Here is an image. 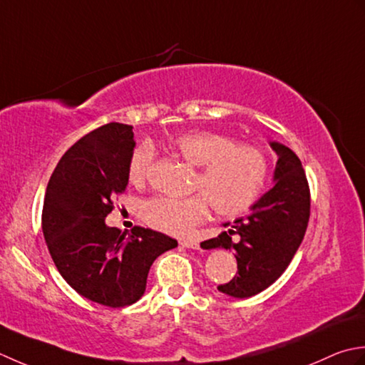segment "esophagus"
<instances>
[{
  "label": "esophagus",
  "instance_id": "1",
  "mask_svg": "<svg viewBox=\"0 0 365 365\" xmlns=\"http://www.w3.org/2000/svg\"><path fill=\"white\" fill-rule=\"evenodd\" d=\"M180 244L182 245V247H187V249H198L200 247L197 240H182Z\"/></svg>",
  "mask_w": 365,
  "mask_h": 365
}]
</instances>
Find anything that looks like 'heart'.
Returning a JSON list of instances; mask_svg holds the SVG:
<instances>
[{
	"label": "heart",
	"instance_id": "obj_1",
	"mask_svg": "<svg viewBox=\"0 0 365 365\" xmlns=\"http://www.w3.org/2000/svg\"><path fill=\"white\" fill-rule=\"evenodd\" d=\"M172 150L198 167L192 197L158 195L141 205L148 225L170 235H185L202 224L210 206L222 215H235L255 203L267 178V159L255 146L237 145L219 132L192 130L172 140ZM154 160L150 143L138 145L129 159V180L143 184Z\"/></svg>",
	"mask_w": 365,
	"mask_h": 365
}]
</instances>
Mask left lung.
<instances>
[{"mask_svg":"<svg viewBox=\"0 0 365 365\" xmlns=\"http://www.w3.org/2000/svg\"><path fill=\"white\" fill-rule=\"evenodd\" d=\"M277 154L276 184L236 219L227 232L202 242L203 249H230L237 262L236 276L217 289L233 297H250L276 282L292 262L306 235L310 189L299 158L285 145L271 141Z\"/></svg>","mask_w":365,"mask_h":365,"instance_id":"obj_1","label":"left lung"}]
</instances>
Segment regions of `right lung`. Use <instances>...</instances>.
Listing matches in <instances>:
<instances>
[{
	"instance_id": "1",
	"label": "right lung",
	"mask_w": 365,
	"mask_h": 365,
	"mask_svg": "<svg viewBox=\"0 0 365 365\" xmlns=\"http://www.w3.org/2000/svg\"><path fill=\"white\" fill-rule=\"evenodd\" d=\"M132 125L108 123L81 137L59 159L47 185L42 232L59 274L86 299L124 307L145 293L154 259L178 241L150 228L125 236L107 227L113 198L129 182Z\"/></svg>"
}]
</instances>
